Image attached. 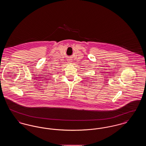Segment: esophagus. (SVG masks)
I'll return each mask as SVG.
<instances>
[{"mask_svg":"<svg viewBox=\"0 0 146 146\" xmlns=\"http://www.w3.org/2000/svg\"><path fill=\"white\" fill-rule=\"evenodd\" d=\"M72 58H68L67 59V61H68V62L69 63L72 62Z\"/></svg>","mask_w":146,"mask_h":146,"instance_id":"esophagus-1","label":"esophagus"}]
</instances>
